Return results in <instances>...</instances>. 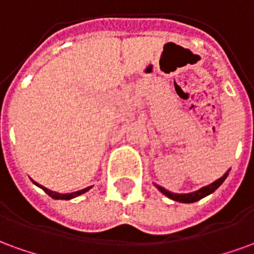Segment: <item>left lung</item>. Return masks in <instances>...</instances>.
Wrapping results in <instances>:
<instances>
[{"label": "left lung", "instance_id": "obj_1", "mask_svg": "<svg viewBox=\"0 0 254 254\" xmlns=\"http://www.w3.org/2000/svg\"><path fill=\"white\" fill-rule=\"evenodd\" d=\"M227 176H229V171L224 174L223 177H220L219 180H216L215 182H212L211 185H207V187L201 188V189H198V190L196 191H191V193H184V194H178V193H171V191L166 190L165 188L159 187V185H156V188L159 189L165 196H167L169 198H171V200H174V201H180V202H194V201H198L200 198H202V197L208 196V194H211L212 191H215L216 189H218L222 184H223V181L227 178Z\"/></svg>", "mask_w": 254, "mask_h": 254}]
</instances>
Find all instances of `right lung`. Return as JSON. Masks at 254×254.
Wrapping results in <instances>:
<instances>
[{"instance_id":"obj_1","label":"right lung","mask_w":254,"mask_h":254,"mask_svg":"<svg viewBox=\"0 0 254 254\" xmlns=\"http://www.w3.org/2000/svg\"><path fill=\"white\" fill-rule=\"evenodd\" d=\"M35 185H38L36 182H35ZM38 187L41 188V189H43V190L46 191L49 196L53 197V198H56V200H70V198H73V197L80 196V194H83V193H85V191H88L89 189H91V187H88V188H85V189H81V190H78V191H73V193H67V194H63V193H57V191L49 190L47 188L42 187V185H38Z\"/></svg>"}]
</instances>
